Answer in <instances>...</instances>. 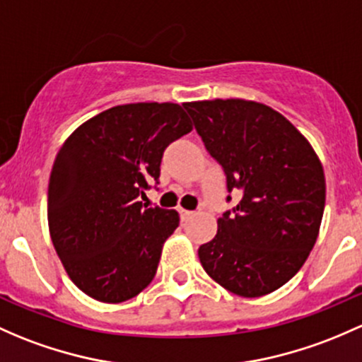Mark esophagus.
<instances>
[{
	"instance_id": "obj_1",
	"label": "esophagus",
	"mask_w": 362,
	"mask_h": 362,
	"mask_svg": "<svg viewBox=\"0 0 362 362\" xmlns=\"http://www.w3.org/2000/svg\"><path fill=\"white\" fill-rule=\"evenodd\" d=\"M178 211H180V218H182V220H189V218H191V216L194 215V211L182 210V208H180V210H178Z\"/></svg>"
}]
</instances>
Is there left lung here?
<instances>
[{"instance_id": "left-lung-1", "label": "left lung", "mask_w": 362, "mask_h": 362, "mask_svg": "<svg viewBox=\"0 0 362 362\" xmlns=\"http://www.w3.org/2000/svg\"><path fill=\"white\" fill-rule=\"evenodd\" d=\"M239 203L197 250L203 269L246 298L272 293L314 248L326 201L322 165L305 136L277 111L250 100L184 104ZM232 197L227 196V201Z\"/></svg>"}]
</instances>
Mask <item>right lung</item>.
I'll list each match as a JSON object with an SVG mask.
<instances>
[{
	"instance_id": "right-lung-1",
	"label": "right lung",
	"mask_w": 362,
	"mask_h": 362,
	"mask_svg": "<svg viewBox=\"0 0 362 362\" xmlns=\"http://www.w3.org/2000/svg\"><path fill=\"white\" fill-rule=\"evenodd\" d=\"M192 123L178 104L116 105L64 142L48 185V227L72 283L105 303L149 286L163 245L178 227L175 210L142 206L159 184L165 149Z\"/></svg>"
}]
</instances>
